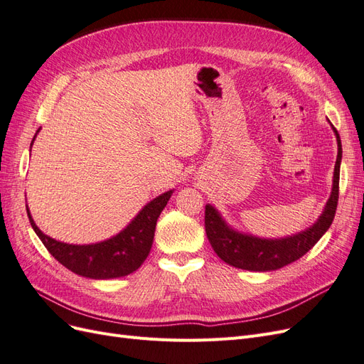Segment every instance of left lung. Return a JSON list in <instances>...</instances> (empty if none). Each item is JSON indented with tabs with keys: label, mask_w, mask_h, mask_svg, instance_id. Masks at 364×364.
Masks as SVG:
<instances>
[{
	"label": "left lung",
	"mask_w": 364,
	"mask_h": 364,
	"mask_svg": "<svg viewBox=\"0 0 364 364\" xmlns=\"http://www.w3.org/2000/svg\"><path fill=\"white\" fill-rule=\"evenodd\" d=\"M337 136V161L334 167L333 191L326 202L322 215L306 230L293 237L278 240L258 238L247 234H241L229 228L217 209L211 205L205 206V230L214 252L229 266L243 270L267 272L277 270L290 262L304 257L322 235L331 226L337 202H338V181H340V162H341V142L338 132L333 127Z\"/></svg>",
	"instance_id": "obj_1"
}]
</instances>
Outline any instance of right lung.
Instances as JSON below:
<instances>
[{
  "label": "right lung",
  "mask_w": 364,
  "mask_h": 364,
  "mask_svg": "<svg viewBox=\"0 0 364 364\" xmlns=\"http://www.w3.org/2000/svg\"><path fill=\"white\" fill-rule=\"evenodd\" d=\"M171 194L173 190L158 196L141 209L126 229L115 237L95 245L62 243L42 232L33 222L28 208L27 215L33 230L41 238L43 246L62 266L85 278L112 279L134 273L146 261L153 245L158 217L170 200Z\"/></svg>",
  "instance_id": "right-lung-1"
}]
</instances>
